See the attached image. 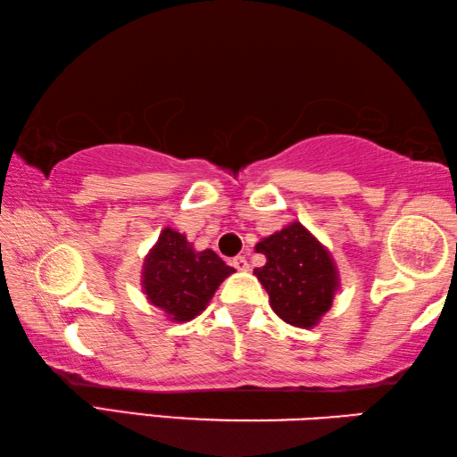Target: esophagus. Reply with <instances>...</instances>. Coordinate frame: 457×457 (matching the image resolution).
Returning <instances> with one entry per match:
<instances>
[{
  "label": "esophagus",
  "mask_w": 457,
  "mask_h": 457,
  "mask_svg": "<svg viewBox=\"0 0 457 457\" xmlns=\"http://www.w3.org/2000/svg\"><path fill=\"white\" fill-rule=\"evenodd\" d=\"M233 267L237 270H249V262H246V259L243 257V254H238V257L233 259Z\"/></svg>",
  "instance_id": "obj_1"
}]
</instances>
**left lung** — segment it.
<instances>
[{
    "label": "left lung",
    "instance_id": "obj_1",
    "mask_svg": "<svg viewBox=\"0 0 457 457\" xmlns=\"http://www.w3.org/2000/svg\"><path fill=\"white\" fill-rule=\"evenodd\" d=\"M254 249L267 257L265 267L254 269V275L269 293L275 313L289 325L315 327L339 289L331 253L297 220L262 238Z\"/></svg>",
    "mask_w": 457,
    "mask_h": 457
}]
</instances>
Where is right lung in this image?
Segmentation results:
<instances>
[{
  "instance_id": "add662e5",
  "label": "right lung",
  "mask_w": 457,
  "mask_h": 457,
  "mask_svg": "<svg viewBox=\"0 0 457 457\" xmlns=\"http://www.w3.org/2000/svg\"><path fill=\"white\" fill-rule=\"evenodd\" d=\"M233 273L214 251H195L187 237L164 228L144 259L142 291L170 321L184 323L206 309L219 285Z\"/></svg>"
}]
</instances>
